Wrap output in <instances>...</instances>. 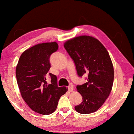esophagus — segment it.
I'll return each instance as SVG.
<instances>
[{
	"mask_svg": "<svg viewBox=\"0 0 134 134\" xmlns=\"http://www.w3.org/2000/svg\"><path fill=\"white\" fill-rule=\"evenodd\" d=\"M68 90L69 92H72L74 90V86L71 84V85L68 86Z\"/></svg>",
	"mask_w": 134,
	"mask_h": 134,
	"instance_id": "1",
	"label": "esophagus"
}]
</instances>
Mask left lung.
Returning a JSON list of instances; mask_svg holds the SVG:
<instances>
[{
	"label": "left lung",
	"mask_w": 134,
	"mask_h": 134,
	"mask_svg": "<svg viewBox=\"0 0 134 134\" xmlns=\"http://www.w3.org/2000/svg\"><path fill=\"white\" fill-rule=\"evenodd\" d=\"M75 64L77 75L87 74L86 83L77 85L83 101L75 107L80 114L97 111L108 97L113 87L114 69L107 50L99 41L89 36L71 39L64 44Z\"/></svg>",
	"instance_id": "8db88e82"
}]
</instances>
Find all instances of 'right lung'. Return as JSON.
Wrapping results in <instances>:
<instances>
[{"label": "right lung", "instance_id": "1", "mask_svg": "<svg viewBox=\"0 0 134 134\" xmlns=\"http://www.w3.org/2000/svg\"><path fill=\"white\" fill-rule=\"evenodd\" d=\"M58 48L55 42L36 45L22 53L16 67L22 98L33 111L41 114L54 112L60 96L67 91L65 87H59L56 76L52 74L49 73L51 83L47 82L50 56Z\"/></svg>", "mask_w": 134, "mask_h": 134}]
</instances>
